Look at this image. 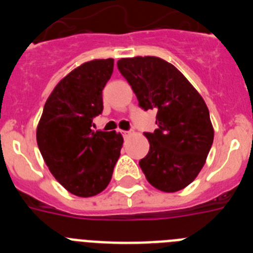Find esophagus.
<instances>
[{
	"mask_svg": "<svg viewBox=\"0 0 253 253\" xmlns=\"http://www.w3.org/2000/svg\"><path fill=\"white\" fill-rule=\"evenodd\" d=\"M133 134V131L131 130H128V131H123V135H124V138H129Z\"/></svg>",
	"mask_w": 253,
	"mask_h": 253,
	"instance_id": "esophagus-1",
	"label": "esophagus"
}]
</instances>
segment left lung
Returning a JSON list of instances; mask_svg holds the SVG:
<instances>
[{
    "label": "left lung",
    "instance_id": "obj_1",
    "mask_svg": "<svg viewBox=\"0 0 253 253\" xmlns=\"http://www.w3.org/2000/svg\"><path fill=\"white\" fill-rule=\"evenodd\" d=\"M118 69L143 110H157L158 128L144 133L149 152L139 161L143 173L161 191L182 190L195 180L213 144L207 104L186 77L161 58H122Z\"/></svg>",
    "mask_w": 253,
    "mask_h": 253
}]
</instances>
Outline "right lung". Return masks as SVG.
<instances>
[{"label": "right lung", "instance_id": "right-lung-1", "mask_svg": "<svg viewBox=\"0 0 253 253\" xmlns=\"http://www.w3.org/2000/svg\"><path fill=\"white\" fill-rule=\"evenodd\" d=\"M113 69L111 58L73 69L48 97L37 129L38 147L51 175L81 198L97 195L109 185L123 146L119 133L92 130Z\"/></svg>", "mask_w": 253, "mask_h": 253}]
</instances>
